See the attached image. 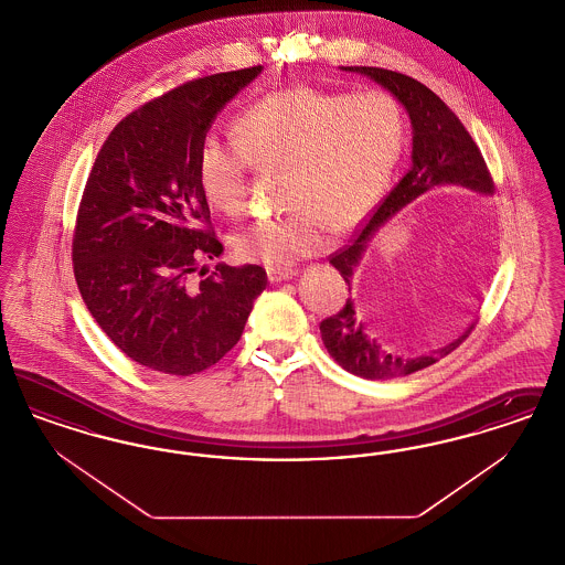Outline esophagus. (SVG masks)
I'll return each mask as SVG.
<instances>
[{
	"label": "esophagus",
	"mask_w": 565,
	"mask_h": 565,
	"mask_svg": "<svg viewBox=\"0 0 565 565\" xmlns=\"http://www.w3.org/2000/svg\"><path fill=\"white\" fill-rule=\"evenodd\" d=\"M296 275V269L292 267H267V277L269 281H286V279H292Z\"/></svg>",
	"instance_id": "34e87169"
}]
</instances>
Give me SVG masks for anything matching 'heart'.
Returning <instances> with one entry per match:
<instances>
[{
    "label": "heart",
    "mask_w": 565,
    "mask_h": 565,
    "mask_svg": "<svg viewBox=\"0 0 565 565\" xmlns=\"http://www.w3.org/2000/svg\"><path fill=\"white\" fill-rule=\"evenodd\" d=\"M231 135L233 143L203 139L196 184L233 217L245 210L249 169H279V196L292 210L252 222L233 247L245 263L288 267L322 249L330 224L341 231L371 212L401 161L406 125L387 90L292 86L243 109Z\"/></svg>",
    "instance_id": "obj_1"
}]
</instances>
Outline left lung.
<instances>
[{
  "label": "left lung",
  "instance_id": "1",
  "mask_svg": "<svg viewBox=\"0 0 565 565\" xmlns=\"http://www.w3.org/2000/svg\"><path fill=\"white\" fill-rule=\"evenodd\" d=\"M345 72H358L385 86L403 104L413 125V164L398 180L392 192L379 203L371 220L355 233L350 245L341 247L330 256V265L341 273L345 284L351 286V275L358 267L366 243L373 239L379 226L385 224L406 203L428 192L434 186H466L483 194L493 192V178L487 169L483 154L475 139L466 131L461 120L449 106L430 90L426 84L404 76L401 72L383 67H343ZM475 323H470L457 339L445 348L422 353L403 355L387 350L373 339L364 323L358 318L353 300L320 322L323 348L348 373L371 381H385L424 371L436 364L440 358L457 350Z\"/></svg>",
  "mask_w": 565,
  "mask_h": 565
}]
</instances>
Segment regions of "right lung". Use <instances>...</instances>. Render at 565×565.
I'll return each mask as SVG.
<instances>
[{
    "mask_svg": "<svg viewBox=\"0 0 565 565\" xmlns=\"http://www.w3.org/2000/svg\"><path fill=\"white\" fill-rule=\"evenodd\" d=\"M263 65L186 82L125 116L104 141L76 215L72 260L86 309L134 362L189 376L242 339L258 265L201 260L222 254L196 184V152L224 108Z\"/></svg>",
    "mask_w": 565,
    "mask_h": 565,
    "instance_id": "add662e5",
    "label": "right lung"
}]
</instances>
